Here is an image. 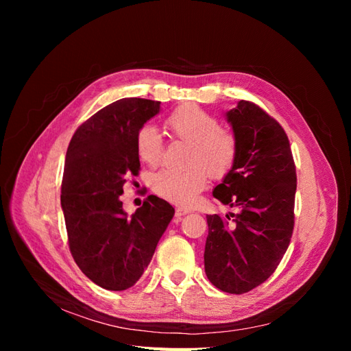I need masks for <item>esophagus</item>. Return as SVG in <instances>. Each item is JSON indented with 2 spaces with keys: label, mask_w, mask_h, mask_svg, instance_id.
I'll return each instance as SVG.
<instances>
[{
  "label": "esophagus",
  "mask_w": 351,
  "mask_h": 351,
  "mask_svg": "<svg viewBox=\"0 0 351 351\" xmlns=\"http://www.w3.org/2000/svg\"><path fill=\"white\" fill-rule=\"evenodd\" d=\"M189 209H186V208H177L176 209V217L180 219L182 217H184V215H187L189 214Z\"/></svg>",
  "instance_id": "esophagus-1"
}]
</instances>
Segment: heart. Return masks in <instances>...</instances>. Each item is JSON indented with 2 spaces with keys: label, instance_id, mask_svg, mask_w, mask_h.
<instances>
[{
  "label": "heart",
  "instance_id": "heart-1",
  "mask_svg": "<svg viewBox=\"0 0 351 351\" xmlns=\"http://www.w3.org/2000/svg\"><path fill=\"white\" fill-rule=\"evenodd\" d=\"M165 125L177 139L189 143L186 168L161 169L152 180V190L176 205H193L206 187L208 174L224 178L237 161L234 133L221 129L219 120L192 104H184L167 117ZM136 151L143 162L156 165L164 152V142L151 124L142 125L136 134Z\"/></svg>",
  "mask_w": 351,
  "mask_h": 351
}]
</instances>
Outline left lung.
<instances>
[{"mask_svg":"<svg viewBox=\"0 0 351 351\" xmlns=\"http://www.w3.org/2000/svg\"><path fill=\"white\" fill-rule=\"evenodd\" d=\"M227 120L237 139V161L214 197L237 212L206 215L204 258L217 289L243 294L271 277L289 247L297 176L289 137L259 105L240 101Z\"/></svg>","mask_w":351,"mask_h":351,"instance_id":"8db88e82","label":"left lung"}]
</instances>
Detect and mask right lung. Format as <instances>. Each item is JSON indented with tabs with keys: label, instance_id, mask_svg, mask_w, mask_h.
I'll return each mask as SVG.
<instances>
[{
	"label": "right lung",
	"instance_id": "right-lung-1",
	"mask_svg": "<svg viewBox=\"0 0 351 351\" xmlns=\"http://www.w3.org/2000/svg\"><path fill=\"white\" fill-rule=\"evenodd\" d=\"M159 104L115 101L79 125L67 147L61 208L69 247L80 271L105 290H127L139 281L174 217V208L154 195L132 217L120 200L127 177L141 169L136 134Z\"/></svg>",
	"mask_w": 351,
	"mask_h": 351
}]
</instances>
